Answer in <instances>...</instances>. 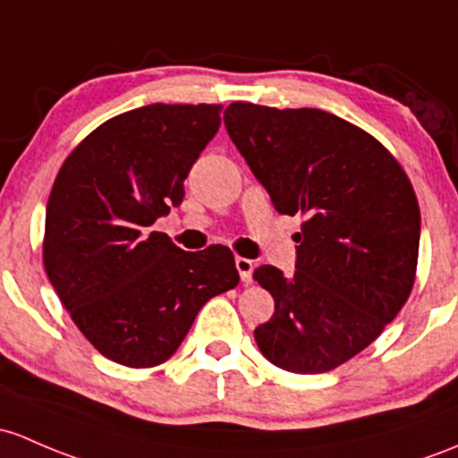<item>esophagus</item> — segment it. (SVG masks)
<instances>
[{
  "mask_svg": "<svg viewBox=\"0 0 458 458\" xmlns=\"http://www.w3.org/2000/svg\"><path fill=\"white\" fill-rule=\"evenodd\" d=\"M234 266L239 269V276H242L243 283H250L252 281V272H254V261H250V259L245 257H237L234 259Z\"/></svg>",
  "mask_w": 458,
  "mask_h": 458,
  "instance_id": "obj_1",
  "label": "esophagus"
}]
</instances>
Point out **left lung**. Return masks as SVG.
I'll use <instances>...</instances> for the list:
<instances>
[{
	"instance_id": "left-lung-1",
	"label": "left lung",
	"mask_w": 458,
	"mask_h": 458,
	"mask_svg": "<svg viewBox=\"0 0 458 458\" xmlns=\"http://www.w3.org/2000/svg\"><path fill=\"white\" fill-rule=\"evenodd\" d=\"M224 123L274 208L305 216L293 276L254 269L274 298L254 340L278 369H338L411 296L421 230L415 189L382 142L322 109L233 103Z\"/></svg>"
}]
</instances>
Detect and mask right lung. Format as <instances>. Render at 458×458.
<instances>
[{
  "label": "right lung",
  "instance_id": "add662e5",
  "mask_svg": "<svg viewBox=\"0 0 458 458\" xmlns=\"http://www.w3.org/2000/svg\"><path fill=\"white\" fill-rule=\"evenodd\" d=\"M221 105H147L114 115L61 165L43 266L81 334L123 367L166 362L206 301L239 283L233 250H180L151 230L184 199Z\"/></svg>",
  "mask_w": 458,
  "mask_h": 458
}]
</instances>
